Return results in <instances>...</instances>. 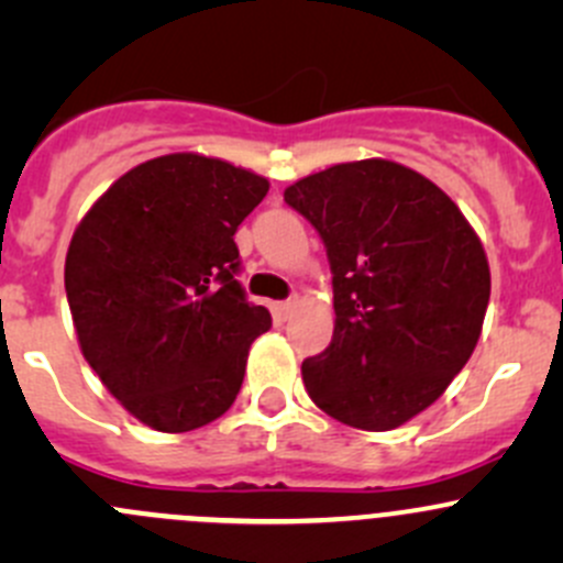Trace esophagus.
Masks as SVG:
<instances>
[{"label": "esophagus", "instance_id": "1", "mask_svg": "<svg viewBox=\"0 0 563 563\" xmlns=\"http://www.w3.org/2000/svg\"><path fill=\"white\" fill-rule=\"evenodd\" d=\"M297 305H299V299H286V302H277V305H275L277 321H286V318L291 316L294 310H297Z\"/></svg>", "mask_w": 563, "mask_h": 563}]
</instances>
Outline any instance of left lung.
<instances>
[{
	"mask_svg": "<svg viewBox=\"0 0 563 563\" xmlns=\"http://www.w3.org/2000/svg\"><path fill=\"white\" fill-rule=\"evenodd\" d=\"M283 198L332 269V343L302 362L310 400L351 428H400L474 354L490 302L479 236L439 185L382 157L305 176Z\"/></svg>",
	"mask_w": 563,
	"mask_h": 563,
	"instance_id": "8db88e82",
	"label": "left lung"
}]
</instances>
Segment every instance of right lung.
I'll use <instances>...</instances> for the list:
<instances>
[{"mask_svg":"<svg viewBox=\"0 0 563 563\" xmlns=\"http://www.w3.org/2000/svg\"><path fill=\"white\" fill-rule=\"evenodd\" d=\"M266 190L247 168L176 152L119 176L78 223L65 258L78 345L146 428H203L240 395L272 316L236 280L234 234Z\"/></svg>","mask_w":563,"mask_h":563,"instance_id":"right-lung-1","label":"right lung"}]
</instances>
